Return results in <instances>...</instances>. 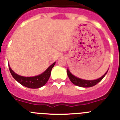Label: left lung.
Here are the masks:
<instances>
[{"label": "left lung", "mask_w": 120, "mask_h": 120, "mask_svg": "<svg viewBox=\"0 0 120 120\" xmlns=\"http://www.w3.org/2000/svg\"><path fill=\"white\" fill-rule=\"evenodd\" d=\"M108 71L106 72L105 74L102 76V77H101L100 78H99V79L95 80H86L79 79V78L77 77H75V76H74V75L72 74L70 72V71H69V69H67V74L68 75L69 79H70L71 82L73 84H74L75 85H77V86H80V87H89L95 86V85H97L98 83H99V82H100L101 80L105 77V76L106 75Z\"/></svg>", "instance_id": "1"}]
</instances>
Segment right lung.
<instances>
[{
    "mask_svg": "<svg viewBox=\"0 0 120 120\" xmlns=\"http://www.w3.org/2000/svg\"><path fill=\"white\" fill-rule=\"evenodd\" d=\"M55 63L56 62H54L53 64H52L44 72H43L42 74L38 75L35 76V77H23V76L15 74L11 69L10 65H8V66H9V69H10V72L13 78L16 81H17L20 84H21L22 85L26 87H29V88L37 89V88L42 87L47 83L48 80H49L50 75H51V72L52 69L54 67Z\"/></svg>",
    "mask_w": 120,
    "mask_h": 120,
    "instance_id": "obj_1",
    "label": "right lung"
}]
</instances>
